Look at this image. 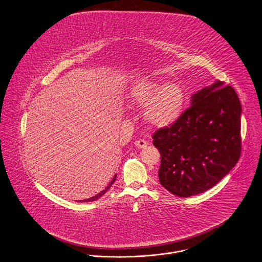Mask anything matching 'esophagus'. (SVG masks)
I'll list each match as a JSON object with an SVG mask.
<instances>
[{
	"label": "esophagus",
	"mask_w": 262,
	"mask_h": 262,
	"mask_svg": "<svg viewBox=\"0 0 262 262\" xmlns=\"http://www.w3.org/2000/svg\"><path fill=\"white\" fill-rule=\"evenodd\" d=\"M148 144V142L144 139H138L136 142H135V145L138 147V148H144L146 147Z\"/></svg>",
	"instance_id": "esophagus-1"
}]
</instances>
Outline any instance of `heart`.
Segmentation results:
<instances>
[{
    "label": "heart",
    "mask_w": 262,
    "mask_h": 262,
    "mask_svg": "<svg viewBox=\"0 0 262 262\" xmlns=\"http://www.w3.org/2000/svg\"><path fill=\"white\" fill-rule=\"evenodd\" d=\"M128 97L132 104L148 107L146 118L156 127H165L175 123L184 108V92L174 82L140 80L130 88Z\"/></svg>",
    "instance_id": "b5f03b06"
}]
</instances>
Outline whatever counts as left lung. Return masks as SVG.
I'll use <instances>...</instances> for the list:
<instances>
[{"mask_svg":"<svg viewBox=\"0 0 262 262\" xmlns=\"http://www.w3.org/2000/svg\"><path fill=\"white\" fill-rule=\"evenodd\" d=\"M242 106L231 86L215 81L191 97V107L154 133L159 182L178 197L203 193L221 181L242 151Z\"/></svg>","mask_w":262,"mask_h":262,"instance_id":"left-lung-1","label":"left lung"}]
</instances>
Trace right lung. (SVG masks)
<instances>
[{"label":"right lung","mask_w":262,"mask_h":262,"mask_svg":"<svg viewBox=\"0 0 262 262\" xmlns=\"http://www.w3.org/2000/svg\"><path fill=\"white\" fill-rule=\"evenodd\" d=\"M116 177H117V175H116V176H115V177H114V178H113V180H112V181H111V182H110V183H108V186H107V187H106V189H105V190H103V191H102V192H101V193H99V194H97V195H96V196H94V197H91V198H89V199H86V200L80 201V202H92V201L98 200V199H99V198H101V197H102V196H103V195H104V194H105V193H106V192H107V190H108V189H110V187H111V186H112V185L114 184V182H115V180H116Z\"/></svg>","instance_id":"1"}]
</instances>
